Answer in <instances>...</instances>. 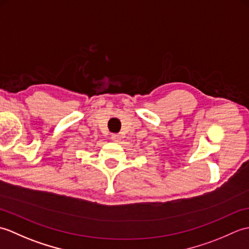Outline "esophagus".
<instances>
[{
  "instance_id": "1",
  "label": "esophagus",
  "mask_w": 249,
  "mask_h": 249,
  "mask_svg": "<svg viewBox=\"0 0 249 249\" xmlns=\"http://www.w3.org/2000/svg\"><path fill=\"white\" fill-rule=\"evenodd\" d=\"M111 139H112V141H114V142H120L122 139H123V136H122L121 134H113L112 136H111Z\"/></svg>"
}]
</instances>
